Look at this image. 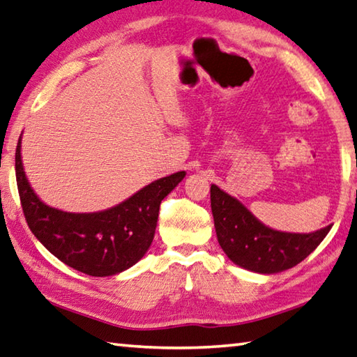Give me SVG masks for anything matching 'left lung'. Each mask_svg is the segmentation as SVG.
Masks as SVG:
<instances>
[{"label": "left lung", "instance_id": "8db88e82", "mask_svg": "<svg viewBox=\"0 0 357 357\" xmlns=\"http://www.w3.org/2000/svg\"><path fill=\"white\" fill-rule=\"evenodd\" d=\"M211 206L221 249L235 264L258 274H277L294 268L322 243L331 229L326 226L311 234L274 230L215 184L211 187Z\"/></svg>", "mask_w": 357, "mask_h": 357}]
</instances>
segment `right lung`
<instances>
[{
	"label": "right lung",
	"mask_w": 357,
	"mask_h": 357,
	"mask_svg": "<svg viewBox=\"0 0 357 357\" xmlns=\"http://www.w3.org/2000/svg\"><path fill=\"white\" fill-rule=\"evenodd\" d=\"M15 172L32 234L60 261L93 277L119 274L141 260L155 236L160 201L185 176V172H178L160 178L107 211L71 213L46 206L32 190L21 160V137Z\"/></svg>",
	"instance_id": "obj_1"
}]
</instances>
